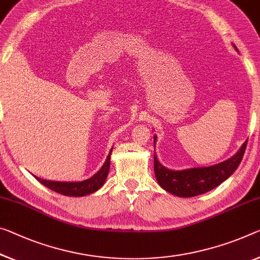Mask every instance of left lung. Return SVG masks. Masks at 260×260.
<instances>
[{
	"mask_svg": "<svg viewBox=\"0 0 260 260\" xmlns=\"http://www.w3.org/2000/svg\"><path fill=\"white\" fill-rule=\"evenodd\" d=\"M236 49V46H235ZM237 50V49H236ZM157 137L154 136L155 143ZM247 141L233 158L209 167H195L182 171H172L164 167L154 154V174L158 183L171 194L191 198L211 190L236 171L244 155Z\"/></svg>",
	"mask_w": 260,
	"mask_h": 260,
	"instance_id": "8db88e82",
	"label": "left lung"
}]
</instances>
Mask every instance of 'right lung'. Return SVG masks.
Returning a JSON list of instances; mask_svg holds the SVG:
<instances>
[{
	"mask_svg": "<svg viewBox=\"0 0 260 260\" xmlns=\"http://www.w3.org/2000/svg\"><path fill=\"white\" fill-rule=\"evenodd\" d=\"M110 150L109 154L106 159L105 164L101 167L96 174H94L93 177L87 179L85 181H80V182H61V181H51V180H44V179L35 177L37 180L43 183L44 186H46L47 188H50L52 190L57 191L59 194L66 195V197H85V195H88L90 193H94L99 188H101L105 183L108 172H109L110 169V154H111Z\"/></svg>",
	"mask_w": 260,
	"mask_h": 260,
	"instance_id": "obj_1",
	"label": "right lung"
}]
</instances>
